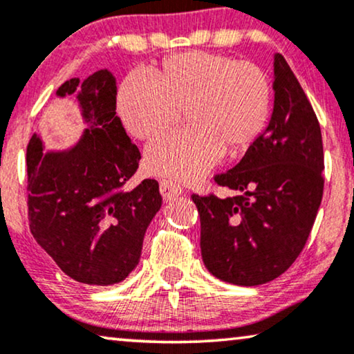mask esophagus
<instances>
[{"mask_svg":"<svg viewBox=\"0 0 354 354\" xmlns=\"http://www.w3.org/2000/svg\"><path fill=\"white\" fill-rule=\"evenodd\" d=\"M159 192H161L164 201L176 200L177 196H180L183 193L182 187L172 180H161V183H159Z\"/></svg>","mask_w":354,"mask_h":354,"instance_id":"1","label":"esophagus"}]
</instances>
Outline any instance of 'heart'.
<instances>
[{
    "label": "heart",
    "mask_w": 354,
    "mask_h": 354,
    "mask_svg": "<svg viewBox=\"0 0 354 354\" xmlns=\"http://www.w3.org/2000/svg\"><path fill=\"white\" fill-rule=\"evenodd\" d=\"M120 119L133 137L151 140L185 114L188 129L149 145V172L178 182H196L225 151L240 156L268 127L272 85L253 62L211 51H187L162 61L151 74L135 71L118 91Z\"/></svg>",
    "instance_id": "heart-1"
}]
</instances>
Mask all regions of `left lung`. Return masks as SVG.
Returning <instances> with one entry per match:
<instances>
[{
    "mask_svg": "<svg viewBox=\"0 0 354 354\" xmlns=\"http://www.w3.org/2000/svg\"><path fill=\"white\" fill-rule=\"evenodd\" d=\"M274 91L264 133L235 167L214 177L235 196L192 195L201 222L203 263L214 277L243 287L270 282L295 263L324 193L319 120L279 53Z\"/></svg>",
    "mask_w": 354,
    "mask_h": 354,
    "instance_id": "1",
    "label": "left lung"
}]
</instances>
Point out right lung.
Here are the masks:
<instances>
[{
	"label": "right lung",
	"instance_id": "1",
	"mask_svg": "<svg viewBox=\"0 0 354 354\" xmlns=\"http://www.w3.org/2000/svg\"><path fill=\"white\" fill-rule=\"evenodd\" d=\"M77 93L88 129L74 148L43 153L33 133L27 147L30 232L62 272L80 283L113 285L138 264L145 232L161 207L154 178L125 190L142 159L115 115V79L101 69L57 96Z\"/></svg>",
	"mask_w": 354,
	"mask_h": 354
}]
</instances>
